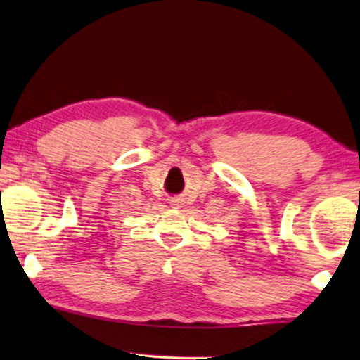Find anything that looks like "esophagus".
<instances>
[{"label": "esophagus", "instance_id": "esophagus-1", "mask_svg": "<svg viewBox=\"0 0 360 360\" xmlns=\"http://www.w3.org/2000/svg\"><path fill=\"white\" fill-rule=\"evenodd\" d=\"M180 203H181L180 200H170V205H172V206H175V208H179Z\"/></svg>", "mask_w": 360, "mask_h": 360}]
</instances>
